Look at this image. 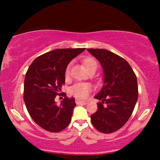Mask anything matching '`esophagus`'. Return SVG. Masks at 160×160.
Masks as SVG:
<instances>
[{
	"instance_id": "esophagus-1",
	"label": "esophagus",
	"mask_w": 160,
	"mask_h": 160,
	"mask_svg": "<svg viewBox=\"0 0 160 160\" xmlns=\"http://www.w3.org/2000/svg\"><path fill=\"white\" fill-rule=\"evenodd\" d=\"M76 103L77 104H86L88 102L86 101H80V99H76Z\"/></svg>"
}]
</instances>
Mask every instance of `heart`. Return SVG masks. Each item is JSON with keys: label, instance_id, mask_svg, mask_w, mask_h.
Here are the masks:
<instances>
[{"label": "heart", "instance_id": "obj_1", "mask_svg": "<svg viewBox=\"0 0 160 160\" xmlns=\"http://www.w3.org/2000/svg\"><path fill=\"white\" fill-rule=\"evenodd\" d=\"M84 65L87 71L94 65H97L96 62L95 60L89 58L84 61ZM71 73V65L68 66L65 71V77L68 78ZM91 90V86L87 83H82V82H78L74 85L71 88V92L76 97L80 98H84L89 95V92Z\"/></svg>", "mask_w": 160, "mask_h": 160}]
</instances>
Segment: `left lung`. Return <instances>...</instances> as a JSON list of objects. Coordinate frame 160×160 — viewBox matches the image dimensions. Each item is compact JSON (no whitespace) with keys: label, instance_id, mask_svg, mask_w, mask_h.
I'll use <instances>...</instances> for the list:
<instances>
[{"label":"left lung","instance_id":"left-lung-1","mask_svg":"<svg viewBox=\"0 0 160 160\" xmlns=\"http://www.w3.org/2000/svg\"><path fill=\"white\" fill-rule=\"evenodd\" d=\"M103 69V85L94 98L98 110L91 115L94 127L111 133L123 126L131 117L138 100L137 78L122 57L104 49H87Z\"/></svg>","mask_w":160,"mask_h":160}]
</instances>
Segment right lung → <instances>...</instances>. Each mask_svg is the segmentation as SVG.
Returning <instances> with one entry per match:
<instances>
[{
	"mask_svg": "<svg viewBox=\"0 0 160 160\" xmlns=\"http://www.w3.org/2000/svg\"><path fill=\"white\" fill-rule=\"evenodd\" d=\"M85 48L57 49L38 56L29 66L24 82V102L32 120L49 132H58L68 126L76 106L66 96L57 105L55 98L65 82L70 62Z\"/></svg>",
	"mask_w": 160,
	"mask_h": 160,
	"instance_id": "obj_1",
	"label": "right lung"
}]
</instances>
